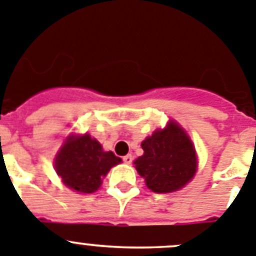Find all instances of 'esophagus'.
<instances>
[{
  "label": "esophagus",
  "instance_id": "obj_1",
  "mask_svg": "<svg viewBox=\"0 0 256 256\" xmlns=\"http://www.w3.org/2000/svg\"><path fill=\"white\" fill-rule=\"evenodd\" d=\"M122 160L124 163H126V164H130V163L132 162V156H131V154H128V156H122Z\"/></svg>",
  "mask_w": 256,
  "mask_h": 256
}]
</instances>
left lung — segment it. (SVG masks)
I'll use <instances>...</instances> for the list:
<instances>
[{
	"label": "left lung",
	"mask_w": 256,
	"mask_h": 256,
	"mask_svg": "<svg viewBox=\"0 0 256 256\" xmlns=\"http://www.w3.org/2000/svg\"><path fill=\"white\" fill-rule=\"evenodd\" d=\"M142 148L144 154L134 164L154 192H174L195 176L198 158L194 144L174 121H170L162 130L154 131L142 142Z\"/></svg>",
	"instance_id": "8db88e82"
}]
</instances>
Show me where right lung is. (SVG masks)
<instances>
[{"label":"right lung","mask_w":256,"mask_h":256,"mask_svg":"<svg viewBox=\"0 0 256 256\" xmlns=\"http://www.w3.org/2000/svg\"><path fill=\"white\" fill-rule=\"evenodd\" d=\"M121 158L104 152L98 140L89 134L70 135L54 158V170L68 188L92 194L102 185V180Z\"/></svg>","instance_id":"right-lung-1"}]
</instances>
